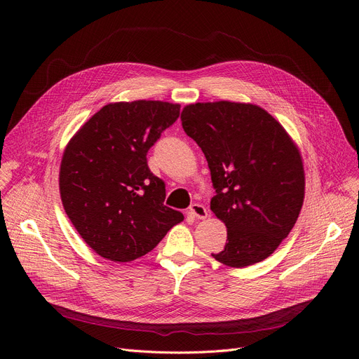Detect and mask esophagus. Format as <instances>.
<instances>
[{
	"label": "esophagus",
	"instance_id": "esophagus-1",
	"mask_svg": "<svg viewBox=\"0 0 359 359\" xmlns=\"http://www.w3.org/2000/svg\"><path fill=\"white\" fill-rule=\"evenodd\" d=\"M189 211L198 219H205L206 217H208V211H206L205 206L201 205V203H194L191 208H189Z\"/></svg>",
	"mask_w": 359,
	"mask_h": 359
}]
</instances>
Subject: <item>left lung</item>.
Returning <instances> with one entry per match:
<instances>
[{"instance_id": "1", "label": "left lung", "mask_w": 359, "mask_h": 359, "mask_svg": "<svg viewBox=\"0 0 359 359\" xmlns=\"http://www.w3.org/2000/svg\"><path fill=\"white\" fill-rule=\"evenodd\" d=\"M184 132L211 170V211L227 227L212 257L244 268L271 256L292 230L304 201L301 154L273 116L256 104L195 103L182 110Z\"/></svg>"}]
</instances>
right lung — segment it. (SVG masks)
Here are the masks:
<instances>
[{"label": "right lung", "instance_id": "add662e5", "mask_svg": "<svg viewBox=\"0 0 359 359\" xmlns=\"http://www.w3.org/2000/svg\"><path fill=\"white\" fill-rule=\"evenodd\" d=\"M180 115L158 100L103 106L68 142L60 170L64 210L104 259L130 262L153 250L183 214L164 205L165 186L147 153Z\"/></svg>", "mask_w": 359, "mask_h": 359}]
</instances>
